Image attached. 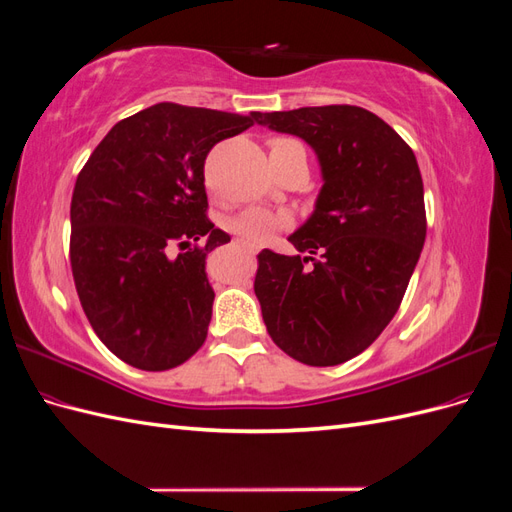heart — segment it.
I'll use <instances>...</instances> for the list:
<instances>
[{"label":"heart","instance_id":"b5f03b06","mask_svg":"<svg viewBox=\"0 0 512 512\" xmlns=\"http://www.w3.org/2000/svg\"><path fill=\"white\" fill-rule=\"evenodd\" d=\"M269 145H271V158H280L292 149H303L297 141H290V138H273ZM284 226H286L284 215H277L262 207L247 209L228 222V228L235 232V235H239L245 243H252V245L267 243L275 232Z\"/></svg>","mask_w":512,"mask_h":512}]
</instances>
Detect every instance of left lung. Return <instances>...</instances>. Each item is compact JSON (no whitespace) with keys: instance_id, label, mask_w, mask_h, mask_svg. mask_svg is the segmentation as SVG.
I'll return each instance as SVG.
<instances>
[{"instance_id":"obj_1","label":"left lung","mask_w":512,"mask_h":512,"mask_svg":"<svg viewBox=\"0 0 512 512\" xmlns=\"http://www.w3.org/2000/svg\"><path fill=\"white\" fill-rule=\"evenodd\" d=\"M316 151L322 188L288 241L307 256L258 254L254 292L273 342L305 365L331 367L374 344L397 314L427 220L414 151L361 106L258 113Z\"/></svg>"}]
</instances>
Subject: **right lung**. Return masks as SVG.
<instances>
[{
	"instance_id": "add662e5",
	"label": "right lung",
	"mask_w": 512,
	"mask_h": 512,
	"mask_svg": "<svg viewBox=\"0 0 512 512\" xmlns=\"http://www.w3.org/2000/svg\"><path fill=\"white\" fill-rule=\"evenodd\" d=\"M256 115L153 104L115 123L76 177L74 286L91 329L123 363L173 369L205 344L215 299L207 254L230 241L207 218L205 160ZM175 244L182 254L170 259Z\"/></svg>"
}]
</instances>
